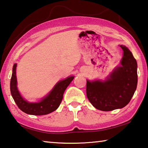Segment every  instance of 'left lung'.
Returning a JSON list of instances; mask_svg holds the SVG:
<instances>
[{
  "label": "left lung",
  "mask_w": 148,
  "mask_h": 148,
  "mask_svg": "<svg viewBox=\"0 0 148 148\" xmlns=\"http://www.w3.org/2000/svg\"><path fill=\"white\" fill-rule=\"evenodd\" d=\"M123 55L121 66L105 81L87 80L86 95L90 102L102 111L122 108L130 102L138 84V64L132 53L121 45Z\"/></svg>",
  "instance_id": "8db88e82"
}]
</instances>
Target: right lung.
<instances>
[{"label": "right lung", "mask_w": 148, "mask_h": 148, "mask_svg": "<svg viewBox=\"0 0 148 148\" xmlns=\"http://www.w3.org/2000/svg\"><path fill=\"white\" fill-rule=\"evenodd\" d=\"M16 64L12 68V74L10 79V92L15 103L19 109L26 114L34 116L46 115L56 110L62 100L63 94L68 85L73 80L74 76H69L64 80H60L54 86L50 93L40 102L30 103L25 100L18 92L17 88V80L16 76Z\"/></svg>", "instance_id": "1"}]
</instances>
